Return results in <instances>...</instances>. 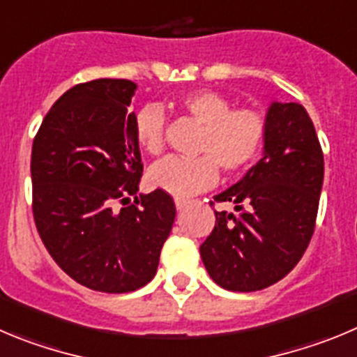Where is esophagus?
<instances>
[{"instance_id": "34e87169", "label": "esophagus", "mask_w": 357, "mask_h": 357, "mask_svg": "<svg viewBox=\"0 0 357 357\" xmlns=\"http://www.w3.org/2000/svg\"><path fill=\"white\" fill-rule=\"evenodd\" d=\"M174 202H176V208H178V210H185L190 201H188V199H183V197H176Z\"/></svg>"}]
</instances>
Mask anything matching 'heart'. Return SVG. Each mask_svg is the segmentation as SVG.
I'll list each match as a JSON object with an SVG mask.
<instances>
[{
	"instance_id": "1",
	"label": "heart",
	"mask_w": 357,
	"mask_h": 357,
	"mask_svg": "<svg viewBox=\"0 0 357 357\" xmlns=\"http://www.w3.org/2000/svg\"><path fill=\"white\" fill-rule=\"evenodd\" d=\"M201 131L195 140L199 156H167L151 167V186L176 197L206 190L224 172H238L258 158L266 140V119L255 108H233L227 96L215 91H195L179 99ZM135 139L146 153L158 155L165 146V114L158 105H146L135 117Z\"/></svg>"
}]
</instances>
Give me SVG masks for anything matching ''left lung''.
<instances>
[{
    "label": "left lung",
    "mask_w": 357,
    "mask_h": 357,
    "mask_svg": "<svg viewBox=\"0 0 357 357\" xmlns=\"http://www.w3.org/2000/svg\"><path fill=\"white\" fill-rule=\"evenodd\" d=\"M322 183V147L306 108L272 102L261 160L213 197L238 213L215 211L213 231L199 249L210 278L231 291L281 281L310 245Z\"/></svg>",
    "instance_id": "1"
}]
</instances>
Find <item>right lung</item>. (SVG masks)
<instances>
[{
  "label": "right lung",
  "mask_w": 357,
  "mask_h": 357,
  "mask_svg": "<svg viewBox=\"0 0 357 357\" xmlns=\"http://www.w3.org/2000/svg\"><path fill=\"white\" fill-rule=\"evenodd\" d=\"M135 91L130 79L73 86L47 112L31 147L43 243L69 278L107 294L135 291L155 278L176 217L167 192L137 195L144 165L137 115L128 114Z\"/></svg>",
  "instance_id": "right-lung-1"
}]
</instances>
